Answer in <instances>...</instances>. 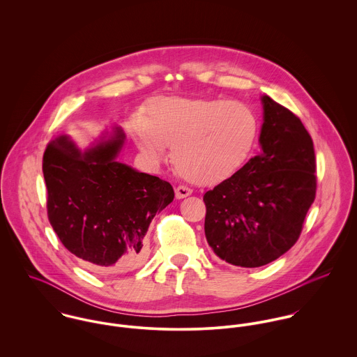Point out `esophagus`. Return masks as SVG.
Returning <instances> with one entry per match:
<instances>
[{"label": "esophagus", "instance_id": "1", "mask_svg": "<svg viewBox=\"0 0 357 357\" xmlns=\"http://www.w3.org/2000/svg\"><path fill=\"white\" fill-rule=\"evenodd\" d=\"M191 194H192V190L190 187H187V185H178L176 188V198L177 199H183V198H185V197H188Z\"/></svg>", "mask_w": 357, "mask_h": 357}]
</instances>
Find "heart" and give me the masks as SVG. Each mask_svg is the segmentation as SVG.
<instances>
[{"label": "heart", "mask_w": 357, "mask_h": 357, "mask_svg": "<svg viewBox=\"0 0 357 357\" xmlns=\"http://www.w3.org/2000/svg\"><path fill=\"white\" fill-rule=\"evenodd\" d=\"M257 118L243 102L215 99L159 98L150 102L146 119H137L139 147L153 160L172 147L177 172L197 183L229 177L255 143Z\"/></svg>", "instance_id": "obj_1"}]
</instances>
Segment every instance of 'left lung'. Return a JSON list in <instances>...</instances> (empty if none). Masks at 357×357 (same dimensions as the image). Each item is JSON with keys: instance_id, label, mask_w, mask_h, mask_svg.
I'll return each mask as SVG.
<instances>
[{"instance_id": "1", "label": "left lung", "mask_w": 357, "mask_h": 357, "mask_svg": "<svg viewBox=\"0 0 357 357\" xmlns=\"http://www.w3.org/2000/svg\"><path fill=\"white\" fill-rule=\"evenodd\" d=\"M261 153L204 194V235L221 259L262 266L298 241L316 197L310 135L289 108L262 96Z\"/></svg>"}]
</instances>
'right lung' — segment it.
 Listing matches in <instances>:
<instances>
[{
	"label": "right lung",
	"mask_w": 357,
	"mask_h": 357,
	"mask_svg": "<svg viewBox=\"0 0 357 357\" xmlns=\"http://www.w3.org/2000/svg\"><path fill=\"white\" fill-rule=\"evenodd\" d=\"M123 140L115 128L111 139L82 153L61 136L43 158L52 228L71 255L98 272L140 265L155 214L174 198L167 181L115 159Z\"/></svg>",
	"instance_id": "1"
}]
</instances>
